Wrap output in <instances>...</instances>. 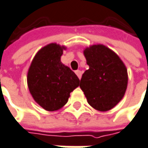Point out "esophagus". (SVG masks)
I'll return each mask as SVG.
<instances>
[{"label": "esophagus", "mask_w": 148, "mask_h": 148, "mask_svg": "<svg viewBox=\"0 0 148 148\" xmlns=\"http://www.w3.org/2000/svg\"><path fill=\"white\" fill-rule=\"evenodd\" d=\"M75 74H77V76H78V78L80 79H81V76H82V72L80 71V70H76L75 71Z\"/></svg>", "instance_id": "obj_1"}]
</instances>
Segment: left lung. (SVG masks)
<instances>
[{
  "label": "left lung",
  "instance_id": "left-lung-1",
  "mask_svg": "<svg viewBox=\"0 0 148 148\" xmlns=\"http://www.w3.org/2000/svg\"><path fill=\"white\" fill-rule=\"evenodd\" d=\"M84 56L89 69L82 75L79 87L93 108L100 112L108 111L125 94L127 69L114 51L101 44L86 47Z\"/></svg>",
  "mask_w": 148,
  "mask_h": 148
}]
</instances>
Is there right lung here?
<instances>
[{
  "label": "right lung",
  "instance_id": "add662e5",
  "mask_svg": "<svg viewBox=\"0 0 148 148\" xmlns=\"http://www.w3.org/2000/svg\"><path fill=\"white\" fill-rule=\"evenodd\" d=\"M67 47L48 44L35 54L27 74V83L34 100L47 111L62 108L70 93L79 86L77 75L61 62Z\"/></svg>",
  "mask_w": 148,
  "mask_h": 148
}]
</instances>
